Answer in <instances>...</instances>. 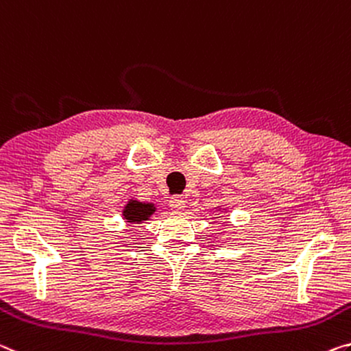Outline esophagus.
I'll use <instances>...</instances> for the list:
<instances>
[{
  "label": "esophagus",
  "mask_w": 351,
  "mask_h": 351,
  "mask_svg": "<svg viewBox=\"0 0 351 351\" xmlns=\"http://www.w3.org/2000/svg\"><path fill=\"white\" fill-rule=\"evenodd\" d=\"M169 205H171V210L174 211V213H182V211L185 210V200H183V197H180V196L171 197Z\"/></svg>",
  "instance_id": "esophagus-1"
}]
</instances>
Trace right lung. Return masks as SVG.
I'll return each mask as SVG.
<instances>
[{"mask_svg":"<svg viewBox=\"0 0 351 351\" xmlns=\"http://www.w3.org/2000/svg\"><path fill=\"white\" fill-rule=\"evenodd\" d=\"M155 210L157 208H155L154 204L129 199V202L124 205L123 217L125 219V222L141 223L143 221H149V217L155 213Z\"/></svg>","mask_w":351,"mask_h":351,"instance_id":"add662e5","label":"right lung"}]
</instances>
